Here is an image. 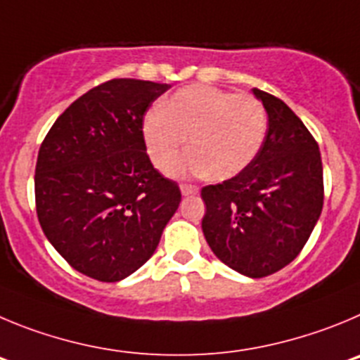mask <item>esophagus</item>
Returning a JSON list of instances; mask_svg holds the SVG:
<instances>
[{
  "mask_svg": "<svg viewBox=\"0 0 360 360\" xmlns=\"http://www.w3.org/2000/svg\"><path fill=\"white\" fill-rule=\"evenodd\" d=\"M197 192H199V188H197L195 184H188V183L181 184V193H183V195H195Z\"/></svg>",
  "mask_w": 360,
  "mask_h": 360,
  "instance_id": "34e87169",
  "label": "esophagus"
}]
</instances>
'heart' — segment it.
Wrapping results in <instances>:
<instances>
[{
	"mask_svg": "<svg viewBox=\"0 0 360 360\" xmlns=\"http://www.w3.org/2000/svg\"><path fill=\"white\" fill-rule=\"evenodd\" d=\"M265 132L267 111L257 96L213 86L183 87L143 120L147 152L161 172L176 170L188 138V168L217 181L245 170Z\"/></svg>",
	"mask_w": 360,
	"mask_h": 360,
	"instance_id": "b5f03b06",
	"label": "heart"
}]
</instances>
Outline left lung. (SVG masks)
Returning a JSON list of instances; mask_svg holds the SVG:
<instances>
[{
	"mask_svg": "<svg viewBox=\"0 0 360 360\" xmlns=\"http://www.w3.org/2000/svg\"><path fill=\"white\" fill-rule=\"evenodd\" d=\"M269 116L258 156L238 176L200 190L202 233L219 260L264 278L289 265L321 215L323 163L317 141L292 109L252 89Z\"/></svg>",
	"mask_w": 360,
	"mask_h": 360,
	"instance_id": "1",
	"label": "left lung"
}]
</instances>
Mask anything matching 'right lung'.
Returning <instances> with one entry per match:
<instances>
[{"label":"right lung","instance_id":"1","mask_svg":"<svg viewBox=\"0 0 360 360\" xmlns=\"http://www.w3.org/2000/svg\"><path fill=\"white\" fill-rule=\"evenodd\" d=\"M168 84L112 79L55 120L35 165V210L71 267L120 281L154 255L181 202L176 181L152 167L143 116Z\"/></svg>","mask_w":360,"mask_h":360}]
</instances>
